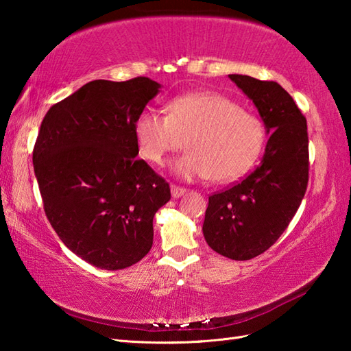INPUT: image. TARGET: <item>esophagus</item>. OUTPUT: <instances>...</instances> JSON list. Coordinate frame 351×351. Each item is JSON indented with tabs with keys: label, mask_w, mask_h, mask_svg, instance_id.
Returning <instances> with one entry per match:
<instances>
[{
	"label": "esophagus",
	"mask_w": 351,
	"mask_h": 351,
	"mask_svg": "<svg viewBox=\"0 0 351 351\" xmlns=\"http://www.w3.org/2000/svg\"><path fill=\"white\" fill-rule=\"evenodd\" d=\"M185 193H187V189L180 187V185H176V184L171 185V196L173 197H181L185 195Z\"/></svg>",
	"instance_id": "34e87169"
}]
</instances>
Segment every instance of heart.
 I'll list each match as a JSON object with an SVG mask.
<instances>
[{
	"mask_svg": "<svg viewBox=\"0 0 351 351\" xmlns=\"http://www.w3.org/2000/svg\"><path fill=\"white\" fill-rule=\"evenodd\" d=\"M141 158L162 166L169 154L187 146L175 161L185 180L230 182L243 176L263 151L264 122L225 95L195 92L171 99L167 114L143 111L134 125Z\"/></svg>",
	"mask_w": 351,
	"mask_h": 351,
	"instance_id": "b5f03b06",
	"label": "heart"
}]
</instances>
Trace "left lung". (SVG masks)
Masks as SVG:
<instances>
[{
	"mask_svg": "<svg viewBox=\"0 0 351 351\" xmlns=\"http://www.w3.org/2000/svg\"><path fill=\"white\" fill-rule=\"evenodd\" d=\"M229 78L255 104L270 137L252 173L210 196L202 229L213 250L247 261L270 249L299 210L309 181L308 125L274 81L237 73Z\"/></svg>",
	"mask_w": 351,
	"mask_h": 351,
	"instance_id": "1",
	"label": "left lung"
}]
</instances>
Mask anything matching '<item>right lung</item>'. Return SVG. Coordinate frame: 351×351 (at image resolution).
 <instances>
[{"mask_svg": "<svg viewBox=\"0 0 351 351\" xmlns=\"http://www.w3.org/2000/svg\"><path fill=\"white\" fill-rule=\"evenodd\" d=\"M160 84L95 80L52 106L33 149L45 214L75 255L122 270L147 255L170 187L138 160L134 125Z\"/></svg>", "mask_w": 351, "mask_h": 351, "instance_id": "add662e5", "label": "right lung"}]
</instances>
